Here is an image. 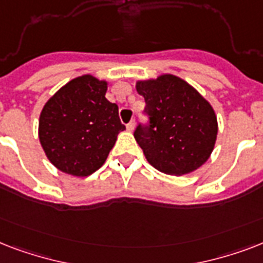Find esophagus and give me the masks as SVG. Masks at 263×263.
<instances>
[{
  "instance_id": "34e87169",
  "label": "esophagus",
  "mask_w": 263,
  "mask_h": 263,
  "mask_svg": "<svg viewBox=\"0 0 263 263\" xmlns=\"http://www.w3.org/2000/svg\"><path fill=\"white\" fill-rule=\"evenodd\" d=\"M134 127H135V121L132 120V121H129V123L127 124V129L128 131H132V129H134Z\"/></svg>"
}]
</instances>
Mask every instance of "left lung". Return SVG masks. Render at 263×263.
<instances>
[{"label":"left lung","mask_w":263,"mask_h":263,"mask_svg":"<svg viewBox=\"0 0 263 263\" xmlns=\"http://www.w3.org/2000/svg\"><path fill=\"white\" fill-rule=\"evenodd\" d=\"M144 98L147 125L135 129L148 164L166 175L181 176L200 168L216 144L214 109L185 80L175 75L136 82Z\"/></svg>","instance_id":"left-lung-1"}]
</instances>
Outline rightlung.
Listing matches in <instances>:
<instances>
[{
	"label": "right lung",
	"instance_id": "1",
	"mask_svg": "<svg viewBox=\"0 0 263 263\" xmlns=\"http://www.w3.org/2000/svg\"><path fill=\"white\" fill-rule=\"evenodd\" d=\"M106 80L92 75L72 79L43 106L39 142L55 168L84 177L98 171L125 129L119 106L105 98Z\"/></svg>",
	"mask_w": 263,
	"mask_h": 263
}]
</instances>
